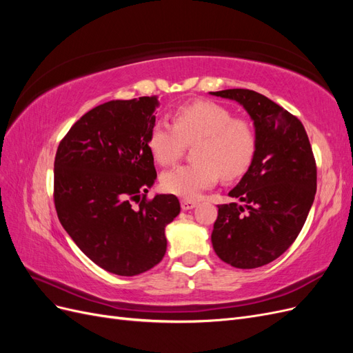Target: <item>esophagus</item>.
Returning a JSON list of instances; mask_svg holds the SVG:
<instances>
[{"mask_svg":"<svg viewBox=\"0 0 353 353\" xmlns=\"http://www.w3.org/2000/svg\"><path fill=\"white\" fill-rule=\"evenodd\" d=\"M197 206V201L196 200H191V199H183L181 200V208L184 210H190Z\"/></svg>","mask_w":353,"mask_h":353,"instance_id":"esophagus-1","label":"esophagus"}]
</instances>
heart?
Wrapping results in <instances>:
<instances>
[{
	"mask_svg": "<svg viewBox=\"0 0 353 353\" xmlns=\"http://www.w3.org/2000/svg\"><path fill=\"white\" fill-rule=\"evenodd\" d=\"M194 142L196 162L162 175V187L168 193L197 199L203 190L218 183L219 175L227 181L240 178L258 148L253 125L213 101L183 105L174 113V125L157 121L148 135V148L163 166L175 163L187 144Z\"/></svg>",
	"mask_w": 353,
	"mask_h": 353,
	"instance_id": "obj_1",
	"label": "heart"
}]
</instances>
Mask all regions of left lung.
Wrapping results in <instances>:
<instances>
[{
    "label": "left lung",
    "instance_id": "left-lung-1",
    "mask_svg": "<svg viewBox=\"0 0 353 353\" xmlns=\"http://www.w3.org/2000/svg\"><path fill=\"white\" fill-rule=\"evenodd\" d=\"M239 101L254 122L258 148L248 172L218 206L212 244L240 270L259 268L290 248L316 193V163L305 126L294 114L252 90L212 92Z\"/></svg>",
    "mask_w": 353,
    "mask_h": 353
}]
</instances>
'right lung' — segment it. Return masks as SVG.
I'll return each instance as SVG.
<instances>
[{"instance_id":"add662e5","label":"right lung","mask_w":353,"mask_h":353,"mask_svg":"<svg viewBox=\"0 0 353 353\" xmlns=\"http://www.w3.org/2000/svg\"><path fill=\"white\" fill-rule=\"evenodd\" d=\"M157 95L112 100L85 113L54 159V206L78 248L100 268L132 276L166 252L165 227L181 206L174 194L148 199L157 178L148 135Z\"/></svg>"}]
</instances>
